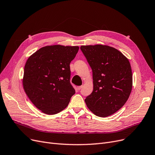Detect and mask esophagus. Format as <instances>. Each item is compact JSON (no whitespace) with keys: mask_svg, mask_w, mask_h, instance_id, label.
Wrapping results in <instances>:
<instances>
[{"mask_svg":"<svg viewBox=\"0 0 155 155\" xmlns=\"http://www.w3.org/2000/svg\"><path fill=\"white\" fill-rule=\"evenodd\" d=\"M82 87H83L82 86H78V87H77V90H81V89L82 88Z\"/></svg>","mask_w":155,"mask_h":155,"instance_id":"obj_1","label":"esophagus"}]
</instances>
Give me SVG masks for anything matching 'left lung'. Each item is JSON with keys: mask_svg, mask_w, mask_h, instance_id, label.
<instances>
[{"mask_svg": "<svg viewBox=\"0 0 155 155\" xmlns=\"http://www.w3.org/2000/svg\"><path fill=\"white\" fill-rule=\"evenodd\" d=\"M93 72L94 90L85 102L99 117L110 116L127 101L132 89V73L128 59L107 45L81 46Z\"/></svg>", "mask_w": 155, "mask_h": 155, "instance_id": "8db88e82", "label": "left lung"}]
</instances>
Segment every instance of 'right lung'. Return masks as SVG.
<instances>
[{
  "label": "right lung",
  "instance_id": "add662e5",
  "mask_svg": "<svg viewBox=\"0 0 155 155\" xmlns=\"http://www.w3.org/2000/svg\"><path fill=\"white\" fill-rule=\"evenodd\" d=\"M79 46H46L27 59L22 79L25 92L41 112L51 115L67 107L75 90L70 83V63Z\"/></svg>",
  "mask_w": 155,
  "mask_h": 155
}]
</instances>
